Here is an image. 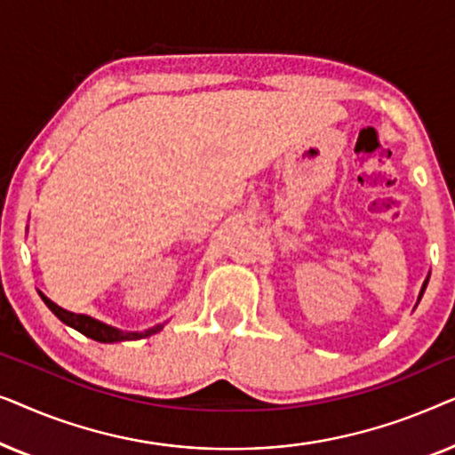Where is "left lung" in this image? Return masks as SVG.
Listing matches in <instances>:
<instances>
[{
    "label": "left lung",
    "instance_id": "1",
    "mask_svg": "<svg viewBox=\"0 0 455 455\" xmlns=\"http://www.w3.org/2000/svg\"><path fill=\"white\" fill-rule=\"evenodd\" d=\"M427 283H428V279L425 282V285H422V291H425V288H427ZM422 291H420V296H422Z\"/></svg>",
    "mask_w": 455,
    "mask_h": 455
}]
</instances>
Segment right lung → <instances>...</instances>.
<instances>
[{
    "label": "right lung",
    "instance_id": "add662e5",
    "mask_svg": "<svg viewBox=\"0 0 455 455\" xmlns=\"http://www.w3.org/2000/svg\"><path fill=\"white\" fill-rule=\"evenodd\" d=\"M43 302L47 304L49 310L58 316L60 321H64L66 325H70L76 329V331H80L83 335H86V338L95 339V341H103V344H114V341H124V339H140V338H148V335H155L157 331H161L164 329V325H157L153 329H147V331L142 333H128V331H120V329L116 327H109L105 325V323H99L95 319H91V316H84V315H76V313H70V310H64L60 308L58 304H53L49 298H45L41 294Z\"/></svg>",
    "mask_w": 455,
    "mask_h": 455
}]
</instances>
